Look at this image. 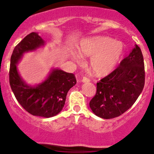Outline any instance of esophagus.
<instances>
[{
	"instance_id": "34e87169",
	"label": "esophagus",
	"mask_w": 154,
	"mask_h": 154,
	"mask_svg": "<svg viewBox=\"0 0 154 154\" xmlns=\"http://www.w3.org/2000/svg\"><path fill=\"white\" fill-rule=\"evenodd\" d=\"M89 81H90V79L88 78V77H83L82 78V82H89Z\"/></svg>"
}]
</instances>
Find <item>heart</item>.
I'll use <instances>...</instances> for the list:
<instances>
[{
	"label": "heart",
	"instance_id": "b5f03b06",
	"mask_svg": "<svg viewBox=\"0 0 154 154\" xmlns=\"http://www.w3.org/2000/svg\"><path fill=\"white\" fill-rule=\"evenodd\" d=\"M79 54L91 57L90 67L97 76H106L117 66L125 53V45L109 37H97L81 42L78 48ZM75 59L79 61L81 56L76 55Z\"/></svg>",
	"mask_w": 154,
	"mask_h": 154
}]
</instances>
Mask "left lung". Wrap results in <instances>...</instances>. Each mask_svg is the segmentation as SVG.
<instances>
[{
	"label": "left lung",
	"mask_w": 154,
	"mask_h": 154,
	"mask_svg": "<svg viewBox=\"0 0 154 154\" xmlns=\"http://www.w3.org/2000/svg\"><path fill=\"white\" fill-rule=\"evenodd\" d=\"M144 85L143 56L135 45L114 71L97 82L96 93L90 101V107L103 119L117 117L133 105Z\"/></svg>",
	"instance_id": "left-lung-1"
}]
</instances>
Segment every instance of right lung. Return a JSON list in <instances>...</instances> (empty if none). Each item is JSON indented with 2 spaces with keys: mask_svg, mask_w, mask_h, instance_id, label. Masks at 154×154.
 <instances>
[{
  "mask_svg": "<svg viewBox=\"0 0 154 154\" xmlns=\"http://www.w3.org/2000/svg\"><path fill=\"white\" fill-rule=\"evenodd\" d=\"M44 43V40L38 33L31 32L16 45L11 57L9 83L17 100L28 113L49 118L56 116L62 110L67 93L77 80L74 74L56 69L36 87L24 83L19 75L16 63L24 53L34 51Z\"/></svg>",
  "mask_w": 154,
  "mask_h": 154,
  "instance_id": "right-lung-1",
  "label": "right lung"
}]
</instances>
